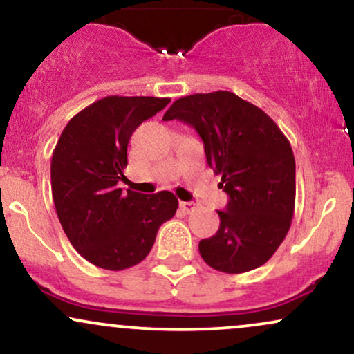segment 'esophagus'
Segmentation results:
<instances>
[{"label":"esophagus","instance_id":"34e87169","mask_svg":"<svg viewBox=\"0 0 354 354\" xmlns=\"http://www.w3.org/2000/svg\"><path fill=\"white\" fill-rule=\"evenodd\" d=\"M180 208L185 211V213H191V211L196 209V205L191 201H180Z\"/></svg>","mask_w":354,"mask_h":354}]
</instances>
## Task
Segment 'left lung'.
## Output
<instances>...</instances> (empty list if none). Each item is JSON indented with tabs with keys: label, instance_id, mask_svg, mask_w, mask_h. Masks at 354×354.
I'll list each match as a JSON object with an SVG mask.
<instances>
[{
	"label": "left lung",
	"instance_id": "obj_1",
	"mask_svg": "<svg viewBox=\"0 0 354 354\" xmlns=\"http://www.w3.org/2000/svg\"><path fill=\"white\" fill-rule=\"evenodd\" d=\"M163 120L196 129L208 166L230 196L226 209L218 211L216 234L200 241L206 265L230 274L265 265L295 214L296 166L288 138L261 108L231 91L183 96Z\"/></svg>",
	"mask_w": 354,
	"mask_h": 354
}]
</instances>
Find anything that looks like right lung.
<instances>
[{"label":"right lung","instance_id":"obj_1","mask_svg":"<svg viewBox=\"0 0 354 354\" xmlns=\"http://www.w3.org/2000/svg\"><path fill=\"white\" fill-rule=\"evenodd\" d=\"M169 98L106 96L75 115L51 158V191L68 239L95 266L121 271L141 263L156 233L178 209L169 191L141 194L118 188L128 143Z\"/></svg>","mask_w":354,"mask_h":354}]
</instances>
